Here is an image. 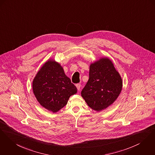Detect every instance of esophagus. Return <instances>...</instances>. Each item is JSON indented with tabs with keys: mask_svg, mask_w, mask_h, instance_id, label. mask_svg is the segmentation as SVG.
<instances>
[{
	"mask_svg": "<svg viewBox=\"0 0 155 155\" xmlns=\"http://www.w3.org/2000/svg\"><path fill=\"white\" fill-rule=\"evenodd\" d=\"M75 85H76V87H77V90L78 91H80V88H81V84H77Z\"/></svg>",
	"mask_w": 155,
	"mask_h": 155,
	"instance_id": "esophagus-1",
	"label": "esophagus"
}]
</instances>
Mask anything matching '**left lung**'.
<instances>
[{"mask_svg":"<svg viewBox=\"0 0 155 155\" xmlns=\"http://www.w3.org/2000/svg\"><path fill=\"white\" fill-rule=\"evenodd\" d=\"M123 81L112 61L101 58L90 66L89 79L81 91L88 106L100 111L111 105L122 90Z\"/></svg>","mask_w":155,"mask_h":155,"instance_id":"left-lung-1","label":"left lung"}]
</instances>
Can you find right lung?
<instances>
[{"instance_id": "right-lung-1", "label": "right lung", "mask_w": 155, "mask_h": 155, "mask_svg": "<svg viewBox=\"0 0 155 155\" xmlns=\"http://www.w3.org/2000/svg\"><path fill=\"white\" fill-rule=\"evenodd\" d=\"M34 94L42 107L53 113L64 107L77 89L54 60L47 61L36 74L32 83Z\"/></svg>"}]
</instances>
